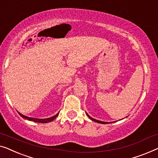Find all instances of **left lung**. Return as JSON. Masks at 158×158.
I'll return each instance as SVG.
<instances>
[{"label": "left lung", "mask_w": 158, "mask_h": 158, "mask_svg": "<svg viewBox=\"0 0 158 158\" xmlns=\"http://www.w3.org/2000/svg\"><path fill=\"white\" fill-rule=\"evenodd\" d=\"M86 114H87V115H88V117L90 119V120H92L93 121H95V122H96V123H102V124H107V123H108V122H103V121H100V120H96V119H94V118H93L92 117H90V115H88V113H86ZM110 123H112V122H110Z\"/></svg>", "instance_id": "8db88e82"}]
</instances>
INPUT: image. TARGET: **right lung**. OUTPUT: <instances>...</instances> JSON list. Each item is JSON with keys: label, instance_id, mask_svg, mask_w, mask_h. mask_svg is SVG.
<instances>
[{"label": "right lung", "instance_id": "1", "mask_svg": "<svg viewBox=\"0 0 158 158\" xmlns=\"http://www.w3.org/2000/svg\"><path fill=\"white\" fill-rule=\"evenodd\" d=\"M18 113H19V115L21 116L22 118H23L25 119H27V120H28L30 121H33V122H35V123H49V122H51V121L54 120L55 119H56L57 117H58V113H57L56 115L52 116V117L51 118H44V119H39V118H30V117H27L26 115H23V114L20 113L19 112H18Z\"/></svg>", "mask_w": 158, "mask_h": 158}]
</instances>
